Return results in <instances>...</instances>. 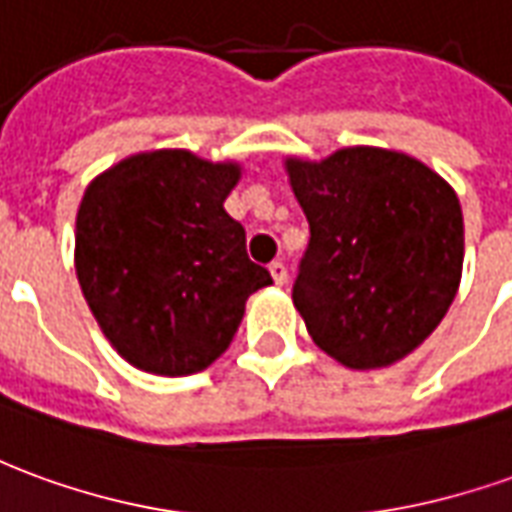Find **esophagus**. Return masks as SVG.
Masks as SVG:
<instances>
[{"mask_svg": "<svg viewBox=\"0 0 512 512\" xmlns=\"http://www.w3.org/2000/svg\"><path fill=\"white\" fill-rule=\"evenodd\" d=\"M268 271H271V280L277 282V285H282V282L288 280V268H285V263H280V260H274V263L268 266Z\"/></svg>", "mask_w": 512, "mask_h": 512, "instance_id": "esophagus-1", "label": "esophagus"}]
</instances>
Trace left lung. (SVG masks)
I'll use <instances>...</instances> for the list:
<instances>
[{"instance_id":"left-lung-1","label":"left lung","mask_w":512,"mask_h":512,"mask_svg":"<svg viewBox=\"0 0 512 512\" xmlns=\"http://www.w3.org/2000/svg\"><path fill=\"white\" fill-rule=\"evenodd\" d=\"M310 241L293 305L310 338L349 368L410 355L455 299L463 210L446 182L402 152L352 146L288 160Z\"/></svg>"}]
</instances>
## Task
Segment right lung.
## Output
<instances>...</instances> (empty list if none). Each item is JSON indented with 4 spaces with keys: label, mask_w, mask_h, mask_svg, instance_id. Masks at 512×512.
<instances>
[{
    "label": "right lung",
    "mask_w": 512,
    "mask_h": 512,
    "mask_svg": "<svg viewBox=\"0 0 512 512\" xmlns=\"http://www.w3.org/2000/svg\"><path fill=\"white\" fill-rule=\"evenodd\" d=\"M241 169L182 149L121 160L82 196L74 263L105 338L163 377L207 368L230 346L246 299L271 274L224 210Z\"/></svg>",
    "instance_id": "obj_1"
}]
</instances>
